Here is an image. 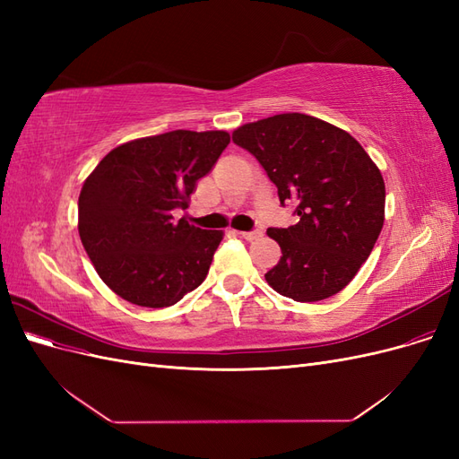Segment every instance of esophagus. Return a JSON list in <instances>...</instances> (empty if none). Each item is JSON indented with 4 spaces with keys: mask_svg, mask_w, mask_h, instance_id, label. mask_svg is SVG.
Wrapping results in <instances>:
<instances>
[{
    "mask_svg": "<svg viewBox=\"0 0 459 459\" xmlns=\"http://www.w3.org/2000/svg\"><path fill=\"white\" fill-rule=\"evenodd\" d=\"M239 235L243 239H247V241H255V239H258L260 235H262V231H239Z\"/></svg>",
    "mask_w": 459,
    "mask_h": 459,
    "instance_id": "obj_1",
    "label": "esophagus"
}]
</instances>
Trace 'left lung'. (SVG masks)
<instances>
[{"label": "left lung", "mask_w": 459, "mask_h": 459, "mask_svg": "<svg viewBox=\"0 0 459 459\" xmlns=\"http://www.w3.org/2000/svg\"><path fill=\"white\" fill-rule=\"evenodd\" d=\"M233 143L258 159L281 204L297 203L295 226L266 233L281 258L264 275L277 293L317 302L349 285L385 221V182L364 147L333 124L283 113L233 130Z\"/></svg>", "instance_id": "1"}]
</instances>
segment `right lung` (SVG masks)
Returning <instances> with one entry per match:
<instances>
[{
  "label": "right lung",
  "mask_w": 459,
  "mask_h": 459,
  "mask_svg": "<svg viewBox=\"0 0 459 459\" xmlns=\"http://www.w3.org/2000/svg\"><path fill=\"white\" fill-rule=\"evenodd\" d=\"M230 143L224 130H174L115 147L86 178L78 233L95 272L120 299L164 308L197 289L224 238L179 218L197 179Z\"/></svg>",
  "instance_id": "1"
}]
</instances>
